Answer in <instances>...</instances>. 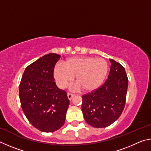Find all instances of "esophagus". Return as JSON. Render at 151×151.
I'll return each instance as SVG.
<instances>
[{
  "label": "esophagus",
  "instance_id": "obj_1",
  "mask_svg": "<svg viewBox=\"0 0 151 151\" xmlns=\"http://www.w3.org/2000/svg\"><path fill=\"white\" fill-rule=\"evenodd\" d=\"M67 96H68V99H69V100H71V99H72L74 96H75V94H71V93H67Z\"/></svg>",
  "mask_w": 151,
  "mask_h": 151
}]
</instances>
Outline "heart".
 <instances>
[{"instance_id": "obj_1", "label": "heart", "mask_w": 151, "mask_h": 151, "mask_svg": "<svg viewBox=\"0 0 151 151\" xmlns=\"http://www.w3.org/2000/svg\"><path fill=\"white\" fill-rule=\"evenodd\" d=\"M108 71V64L104 58L74 57L66 60L65 66H56L54 76L60 87H65L76 76V83L79 87L84 91H92L102 85Z\"/></svg>"}]
</instances>
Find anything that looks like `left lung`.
Returning <instances> with one entry per match:
<instances>
[{"label": "left lung", "instance_id": "8db88e82", "mask_svg": "<svg viewBox=\"0 0 151 151\" xmlns=\"http://www.w3.org/2000/svg\"><path fill=\"white\" fill-rule=\"evenodd\" d=\"M108 78L103 85L82 96L86 122L94 128H104L121 116L126 103L128 77L124 68L112 59Z\"/></svg>", "mask_w": 151, "mask_h": 151}]
</instances>
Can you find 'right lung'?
Here are the masks:
<instances>
[{"instance_id":"1","label":"right lung","mask_w":151,"mask_h":151,"mask_svg":"<svg viewBox=\"0 0 151 151\" xmlns=\"http://www.w3.org/2000/svg\"><path fill=\"white\" fill-rule=\"evenodd\" d=\"M60 57L50 53L30 64L20 83L22 111L32 126L42 132H54L62 127L69 105L66 91L54 81L55 66Z\"/></svg>"}]
</instances>
